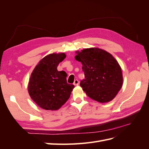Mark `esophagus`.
Segmentation results:
<instances>
[{
  "label": "esophagus",
  "instance_id": "esophagus-1",
  "mask_svg": "<svg viewBox=\"0 0 149 149\" xmlns=\"http://www.w3.org/2000/svg\"><path fill=\"white\" fill-rule=\"evenodd\" d=\"M73 84H74L75 86H78V85L79 84V81H78V79H75Z\"/></svg>",
  "mask_w": 149,
  "mask_h": 149
}]
</instances>
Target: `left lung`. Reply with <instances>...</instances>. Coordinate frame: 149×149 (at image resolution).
I'll list each match as a JSON object with an SVG mask.
<instances>
[{
  "label": "left lung",
  "mask_w": 149,
  "mask_h": 149,
  "mask_svg": "<svg viewBox=\"0 0 149 149\" xmlns=\"http://www.w3.org/2000/svg\"><path fill=\"white\" fill-rule=\"evenodd\" d=\"M75 59L83 65L84 79L80 86L88 96L100 102L116 97L123 85V74L118 62L108 53L97 48L84 49Z\"/></svg>",
  "instance_id": "obj_1"
}]
</instances>
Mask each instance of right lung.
I'll return each instance as SVG.
<instances>
[{"label":"right lung","mask_w":149,"mask_h":149,"mask_svg":"<svg viewBox=\"0 0 149 149\" xmlns=\"http://www.w3.org/2000/svg\"><path fill=\"white\" fill-rule=\"evenodd\" d=\"M65 54L53 53L44 57L31 74L29 93L33 101L42 109L57 110L68 100L73 84L66 81L65 71L57 70Z\"/></svg>","instance_id":"obj_1"}]
</instances>
